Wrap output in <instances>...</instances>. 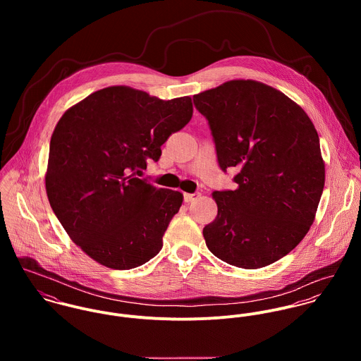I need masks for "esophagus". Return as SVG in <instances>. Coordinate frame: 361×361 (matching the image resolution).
Instances as JSON below:
<instances>
[{
  "mask_svg": "<svg viewBox=\"0 0 361 361\" xmlns=\"http://www.w3.org/2000/svg\"><path fill=\"white\" fill-rule=\"evenodd\" d=\"M200 197V193H185V196H183V200H185V203H193L195 200H197Z\"/></svg>",
  "mask_w": 361,
  "mask_h": 361,
  "instance_id": "34e87169",
  "label": "esophagus"
}]
</instances>
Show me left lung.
Here are the masks:
<instances>
[{"label": "left lung", "instance_id": "obj_1", "mask_svg": "<svg viewBox=\"0 0 361 361\" xmlns=\"http://www.w3.org/2000/svg\"><path fill=\"white\" fill-rule=\"evenodd\" d=\"M206 116L219 168L235 190L214 192L216 218L203 229L215 257L246 269L290 253L314 221L325 166L302 106L256 80H231L193 96Z\"/></svg>", "mask_w": 361, "mask_h": 361}]
</instances>
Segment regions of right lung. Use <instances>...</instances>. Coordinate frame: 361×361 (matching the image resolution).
I'll return each mask as SVG.
<instances>
[{
	"label": "right lung",
	"instance_id": "add662e5",
	"mask_svg": "<svg viewBox=\"0 0 361 361\" xmlns=\"http://www.w3.org/2000/svg\"><path fill=\"white\" fill-rule=\"evenodd\" d=\"M190 97L159 100L128 86L99 90L69 108L50 142L46 190L69 238L108 268L155 257L183 196L136 173L192 118Z\"/></svg>",
	"mask_w": 361,
	"mask_h": 361
}]
</instances>
